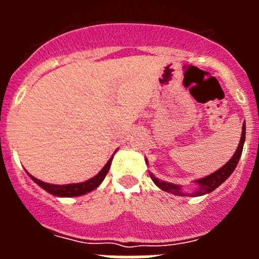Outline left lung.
<instances>
[{
  "instance_id": "left-lung-1",
  "label": "left lung",
  "mask_w": 259,
  "mask_h": 259,
  "mask_svg": "<svg viewBox=\"0 0 259 259\" xmlns=\"http://www.w3.org/2000/svg\"><path fill=\"white\" fill-rule=\"evenodd\" d=\"M244 143H245V122L242 124V131H241V139H240L239 146H237L236 152L232 155L230 161L227 163L222 166L219 170H217L215 172L210 174V175L205 176V178H201V179L194 180L196 184V188L191 192H185L183 189V185L174 184V183L163 182V180L158 179L153 175L152 172H149L150 178H152L153 183L157 185L158 188H161L162 191L168 192V193H172L175 196H188V197H198V196H203V194H207L210 192H212L214 189H217L222 183H224L231 176V174L233 172V170L236 168L237 163L240 161V157H241L242 148H244ZM145 162L148 163V159H145Z\"/></svg>"
}]
</instances>
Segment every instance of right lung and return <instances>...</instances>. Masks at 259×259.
I'll list each match as a JSON object with an SVG mask.
<instances>
[{"label":"right lung","mask_w":259,"mask_h":259,"mask_svg":"<svg viewBox=\"0 0 259 259\" xmlns=\"http://www.w3.org/2000/svg\"><path fill=\"white\" fill-rule=\"evenodd\" d=\"M111 161H113V157L110 158L109 161H107V163L104 166V168H102L97 175L93 176L92 179L85 180V182L81 183H72V184H49V183L41 182V180L36 179L35 176L29 175L28 172L27 174H28L29 178H31L36 184L40 185L41 188L44 189V191H47L48 193L53 194V196H57V197H79V196H83V194H87L89 193V192L95 191L98 185L104 182L105 176H106L107 171H109L110 168V164H111Z\"/></svg>","instance_id":"obj_1"}]
</instances>
